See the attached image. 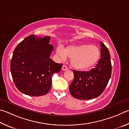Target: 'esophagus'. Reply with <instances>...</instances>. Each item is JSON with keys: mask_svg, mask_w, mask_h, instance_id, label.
Listing matches in <instances>:
<instances>
[{"mask_svg": "<svg viewBox=\"0 0 129 129\" xmlns=\"http://www.w3.org/2000/svg\"><path fill=\"white\" fill-rule=\"evenodd\" d=\"M67 70H68V67H67L66 65H63L62 66V70L63 71H66Z\"/></svg>", "mask_w": 129, "mask_h": 129, "instance_id": "1", "label": "esophagus"}]
</instances>
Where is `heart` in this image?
<instances>
[{
	"label": "heart",
	"instance_id": "heart-1",
	"mask_svg": "<svg viewBox=\"0 0 129 129\" xmlns=\"http://www.w3.org/2000/svg\"><path fill=\"white\" fill-rule=\"evenodd\" d=\"M56 53L62 60L71 58V64L76 70H85L94 65L100 55L99 48L89 45H71L64 49L58 46Z\"/></svg>",
	"mask_w": 129,
	"mask_h": 129
}]
</instances>
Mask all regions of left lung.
<instances>
[{
	"instance_id": "left-lung-1",
	"label": "left lung",
	"mask_w": 129,
	"mask_h": 129,
	"mask_svg": "<svg viewBox=\"0 0 129 129\" xmlns=\"http://www.w3.org/2000/svg\"><path fill=\"white\" fill-rule=\"evenodd\" d=\"M101 59L94 68L89 71L74 70V79L70 85L74 98L89 100L99 97L104 91L111 76L110 55L107 46L101 41Z\"/></svg>"
}]
</instances>
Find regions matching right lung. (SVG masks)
Here are the masks:
<instances>
[{"label":"right lung","instance_id":"obj_1","mask_svg":"<svg viewBox=\"0 0 129 129\" xmlns=\"http://www.w3.org/2000/svg\"><path fill=\"white\" fill-rule=\"evenodd\" d=\"M50 37L30 35L16 47L11 61V73L17 88L25 94H46L51 87L52 76L60 71L62 64L50 58L54 50Z\"/></svg>","mask_w":129,"mask_h":129}]
</instances>
